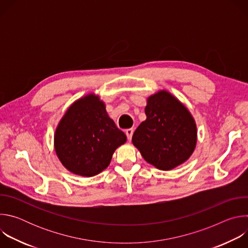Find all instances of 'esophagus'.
I'll return each mask as SVG.
<instances>
[{
    "label": "esophagus",
    "instance_id": "34e87169",
    "mask_svg": "<svg viewBox=\"0 0 248 248\" xmlns=\"http://www.w3.org/2000/svg\"><path fill=\"white\" fill-rule=\"evenodd\" d=\"M132 133H133V130H132V128H128V129H126V130H125V134H126V137H127L128 141H130V140H131V137H132Z\"/></svg>",
    "mask_w": 248,
    "mask_h": 248
}]
</instances>
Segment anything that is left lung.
<instances>
[{
  "instance_id": "8db88e82",
  "label": "left lung",
  "mask_w": 248,
  "mask_h": 248,
  "mask_svg": "<svg viewBox=\"0 0 248 248\" xmlns=\"http://www.w3.org/2000/svg\"><path fill=\"white\" fill-rule=\"evenodd\" d=\"M146 120L132 135V143L144 160L170 170L192 155L197 142L196 124L186 106L166 90L147 99Z\"/></svg>"
}]
</instances>
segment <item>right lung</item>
<instances>
[{
	"label": "right lung",
	"instance_id": "add662e5",
	"mask_svg": "<svg viewBox=\"0 0 248 248\" xmlns=\"http://www.w3.org/2000/svg\"><path fill=\"white\" fill-rule=\"evenodd\" d=\"M126 141L94 93L77 100L61 119L54 136L56 154L70 172L96 175L110 165L115 150Z\"/></svg>",
	"mask_w": 248,
	"mask_h": 248
}]
</instances>
